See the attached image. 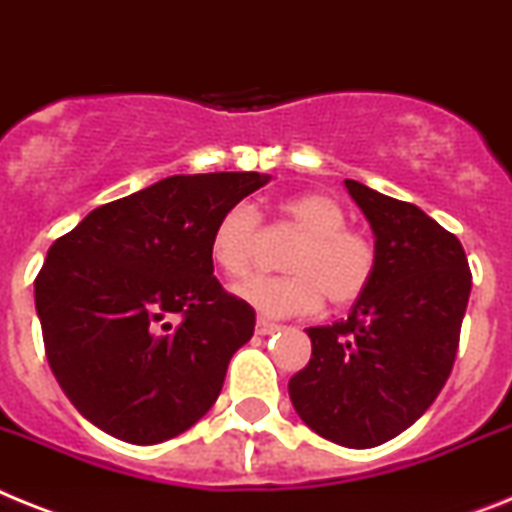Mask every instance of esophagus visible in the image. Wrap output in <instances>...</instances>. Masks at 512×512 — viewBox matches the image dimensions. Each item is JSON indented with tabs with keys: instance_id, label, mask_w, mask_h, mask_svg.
<instances>
[{
	"instance_id": "1",
	"label": "esophagus",
	"mask_w": 512,
	"mask_h": 512,
	"mask_svg": "<svg viewBox=\"0 0 512 512\" xmlns=\"http://www.w3.org/2000/svg\"><path fill=\"white\" fill-rule=\"evenodd\" d=\"M273 330H278L276 322L265 320V317H257V333H260V336H268V333H273Z\"/></svg>"
}]
</instances>
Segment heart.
<instances>
[{
	"instance_id": "1",
	"label": "heart",
	"mask_w": 512,
	"mask_h": 512,
	"mask_svg": "<svg viewBox=\"0 0 512 512\" xmlns=\"http://www.w3.org/2000/svg\"><path fill=\"white\" fill-rule=\"evenodd\" d=\"M346 210L322 192H304L278 208V226L296 236L283 257L286 276L252 278L239 296L263 315L286 317L315 312L328 299L346 309L359 302L377 276V249L369 236L346 226ZM260 218L249 205H234L210 234V257L231 278L242 281L255 265Z\"/></svg>"
}]
</instances>
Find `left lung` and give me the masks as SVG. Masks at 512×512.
Listing matches in <instances>:
<instances>
[{
    "label": "left lung",
    "instance_id": "8db88e82",
    "mask_svg": "<svg viewBox=\"0 0 512 512\" xmlns=\"http://www.w3.org/2000/svg\"><path fill=\"white\" fill-rule=\"evenodd\" d=\"M375 231L377 276L346 320L307 328L296 414L343 448H375L424 414L453 369L471 270L458 236L416 205L346 179Z\"/></svg>",
    "mask_w": 512,
    "mask_h": 512
}]
</instances>
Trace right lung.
Wrapping results in <instances>:
<instances>
[{"mask_svg":"<svg viewBox=\"0 0 512 512\" xmlns=\"http://www.w3.org/2000/svg\"><path fill=\"white\" fill-rule=\"evenodd\" d=\"M268 182L179 174L90 210L49 247L36 312L59 388L132 445L182 435L216 403L255 309L213 276L218 218Z\"/></svg>","mask_w":512,"mask_h":512,"instance_id":"right-lung-1","label":"right lung"}]
</instances>
